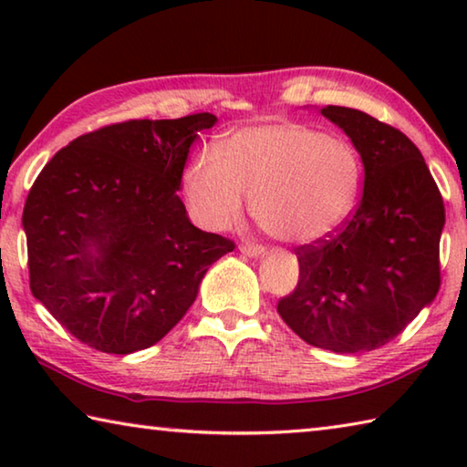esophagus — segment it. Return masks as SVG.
I'll return each mask as SVG.
<instances>
[{"mask_svg":"<svg viewBox=\"0 0 467 467\" xmlns=\"http://www.w3.org/2000/svg\"><path fill=\"white\" fill-rule=\"evenodd\" d=\"M241 253L247 257H262L265 255V249L262 244H241Z\"/></svg>","mask_w":467,"mask_h":467,"instance_id":"obj_1","label":"esophagus"}]
</instances>
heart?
<instances>
[{"mask_svg":"<svg viewBox=\"0 0 467 467\" xmlns=\"http://www.w3.org/2000/svg\"><path fill=\"white\" fill-rule=\"evenodd\" d=\"M365 164L358 148L313 125L275 121L244 125L218 150L203 148L183 171L193 218L224 231L251 212L274 239L305 244L336 231L358 202Z\"/></svg>","mask_w":467,"mask_h":467,"instance_id":"1","label":"heart"}]
</instances>
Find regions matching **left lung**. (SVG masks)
Masks as SVG:
<instances>
[{"instance_id":"8db88e82","label":"left lung","mask_w":467,"mask_h":467,"mask_svg":"<svg viewBox=\"0 0 467 467\" xmlns=\"http://www.w3.org/2000/svg\"><path fill=\"white\" fill-rule=\"evenodd\" d=\"M321 115L358 148L365 189L337 233L296 249L298 286L278 313L306 344L368 352L437 296L445 208L420 150L400 130L348 107Z\"/></svg>"}]
</instances>
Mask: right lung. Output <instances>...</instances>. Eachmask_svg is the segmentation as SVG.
Instances as JSON below:
<instances>
[{
  "mask_svg": "<svg viewBox=\"0 0 467 467\" xmlns=\"http://www.w3.org/2000/svg\"><path fill=\"white\" fill-rule=\"evenodd\" d=\"M218 119L115 123L45 164L22 214L30 290L94 350L131 354L183 319L234 243L192 224L177 192L197 133Z\"/></svg>",
  "mask_w": 467,
  "mask_h": 467,
  "instance_id": "add662e5",
  "label": "right lung"
}]
</instances>
